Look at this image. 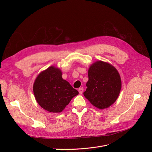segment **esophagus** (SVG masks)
I'll return each instance as SVG.
<instances>
[{
    "label": "esophagus",
    "mask_w": 152,
    "mask_h": 152,
    "mask_svg": "<svg viewBox=\"0 0 152 152\" xmlns=\"http://www.w3.org/2000/svg\"><path fill=\"white\" fill-rule=\"evenodd\" d=\"M83 91H84L83 87H80V88H79V89H78L79 93L80 94H83Z\"/></svg>",
    "instance_id": "obj_1"
}]
</instances>
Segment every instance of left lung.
<instances>
[{"label": "left lung", "mask_w": 152, "mask_h": 152, "mask_svg": "<svg viewBox=\"0 0 152 152\" xmlns=\"http://www.w3.org/2000/svg\"><path fill=\"white\" fill-rule=\"evenodd\" d=\"M88 76L84 97L99 109L112 105L121 89V77L116 69L108 63L98 61L89 68Z\"/></svg>", "instance_id": "1"}]
</instances>
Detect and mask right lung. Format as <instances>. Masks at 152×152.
Returning <instances> with one entry per match:
<instances>
[{
    "label": "right lung",
    "mask_w": 152,
    "mask_h": 152,
    "mask_svg": "<svg viewBox=\"0 0 152 152\" xmlns=\"http://www.w3.org/2000/svg\"><path fill=\"white\" fill-rule=\"evenodd\" d=\"M61 71L54 66L40 73L33 85L36 100L42 108L60 113L79 92L61 77Z\"/></svg>",
    "instance_id": "right-lung-1"
}]
</instances>
